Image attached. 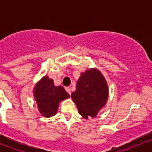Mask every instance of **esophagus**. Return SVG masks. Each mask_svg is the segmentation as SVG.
<instances>
[{
    "label": "esophagus",
    "instance_id": "esophagus-1",
    "mask_svg": "<svg viewBox=\"0 0 152 152\" xmlns=\"http://www.w3.org/2000/svg\"><path fill=\"white\" fill-rule=\"evenodd\" d=\"M65 90H66L67 93H68L69 95L71 94V92H70V87H65Z\"/></svg>",
    "mask_w": 152,
    "mask_h": 152
}]
</instances>
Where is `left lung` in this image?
<instances>
[{
  "mask_svg": "<svg viewBox=\"0 0 152 152\" xmlns=\"http://www.w3.org/2000/svg\"><path fill=\"white\" fill-rule=\"evenodd\" d=\"M71 97L81 115L96 117L108 98V87L102 73L96 69L82 73Z\"/></svg>",
  "mask_w": 152,
  "mask_h": 152,
  "instance_id": "left-lung-1",
  "label": "left lung"
}]
</instances>
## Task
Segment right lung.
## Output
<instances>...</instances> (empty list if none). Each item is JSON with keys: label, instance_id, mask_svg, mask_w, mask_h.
Wrapping results in <instances>:
<instances>
[{"label": "right lung", "instance_id": "1", "mask_svg": "<svg viewBox=\"0 0 152 152\" xmlns=\"http://www.w3.org/2000/svg\"><path fill=\"white\" fill-rule=\"evenodd\" d=\"M35 99L39 112L45 117H51L57 112L59 103L70 97L63 87H55L53 81L45 76L34 88Z\"/></svg>", "mask_w": 152, "mask_h": 152}]
</instances>
